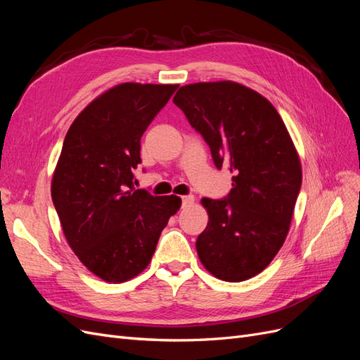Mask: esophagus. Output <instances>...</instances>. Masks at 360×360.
<instances>
[{"label": "esophagus", "mask_w": 360, "mask_h": 360, "mask_svg": "<svg viewBox=\"0 0 360 360\" xmlns=\"http://www.w3.org/2000/svg\"><path fill=\"white\" fill-rule=\"evenodd\" d=\"M193 202V197L192 195H184V197H181V205L183 207H188Z\"/></svg>", "instance_id": "esophagus-1"}]
</instances>
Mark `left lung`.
Listing matches in <instances>:
<instances>
[{
    "mask_svg": "<svg viewBox=\"0 0 360 360\" xmlns=\"http://www.w3.org/2000/svg\"><path fill=\"white\" fill-rule=\"evenodd\" d=\"M172 102L233 174L225 200L202 198L209 214L197 238L213 276L240 282L261 274L285 242L302 184L297 150L276 108L234 81L180 86Z\"/></svg>",
    "mask_w": 360,
    "mask_h": 360,
    "instance_id": "left-lung-1",
    "label": "left lung"
}]
</instances>
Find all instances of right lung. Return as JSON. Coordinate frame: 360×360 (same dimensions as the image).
<instances>
[{"mask_svg":"<svg viewBox=\"0 0 360 360\" xmlns=\"http://www.w3.org/2000/svg\"><path fill=\"white\" fill-rule=\"evenodd\" d=\"M177 84L123 82L97 96L64 138L51 195L64 237L91 274L126 282L151 261L176 195L134 188L141 136Z\"/></svg>","mask_w":360,"mask_h":360,"instance_id":"obj_1","label":"right lung"}]
</instances>
